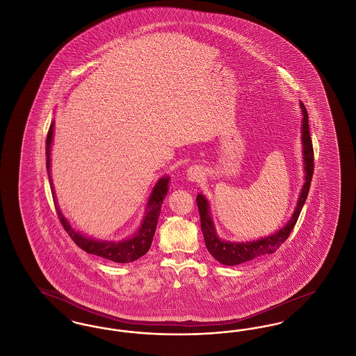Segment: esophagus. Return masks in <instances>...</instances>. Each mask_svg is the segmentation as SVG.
Instances as JSON below:
<instances>
[{
  "label": "esophagus",
  "instance_id": "obj_1",
  "mask_svg": "<svg viewBox=\"0 0 356 356\" xmlns=\"http://www.w3.org/2000/svg\"><path fill=\"white\" fill-rule=\"evenodd\" d=\"M186 177L191 181H200L204 177L203 167L200 165H192L186 170Z\"/></svg>",
  "mask_w": 356,
  "mask_h": 356
}]
</instances>
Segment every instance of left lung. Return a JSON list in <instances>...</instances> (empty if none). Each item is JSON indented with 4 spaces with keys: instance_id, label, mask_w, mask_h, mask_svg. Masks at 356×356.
I'll list each match as a JSON object with an SVG mask.
<instances>
[{
    "instance_id": "1",
    "label": "left lung",
    "mask_w": 356,
    "mask_h": 356,
    "mask_svg": "<svg viewBox=\"0 0 356 356\" xmlns=\"http://www.w3.org/2000/svg\"><path fill=\"white\" fill-rule=\"evenodd\" d=\"M300 108L303 112V124H302V143H303V159H305V183L298 205L292 213V218L288 220L287 224L275 232L271 236L261 237L256 241H245V243H231L224 241L218 236L213 221L209 215V204L203 195H197L196 203L199 207L200 213V222H202V232H203L205 247L208 252L212 254L218 261L224 266H237L250 260H254L263 254H273L277 248L287 240L291 231L293 229L296 221L299 219L300 211L305 205L308 191L311 186V180L314 175V148L312 140L309 136V125H308V113L305 109V104L300 102Z\"/></svg>"
}]
</instances>
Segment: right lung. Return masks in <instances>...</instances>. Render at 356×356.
I'll list each match as a JSON object with an SVG mask.
<instances>
[{"mask_svg": "<svg viewBox=\"0 0 356 356\" xmlns=\"http://www.w3.org/2000/svg\"><path fill=\"white\" fill-rule=\"evenodd\" d=\"M53 128L54 124H51L48 136H47V170H48V176L51 180V138H53ZM168 183H170V177H163L157 181V184L153 188L152 193L149 196L148 205H147V212L144 216V220L141 227L138 228V231L136 232L134 236L127 240H122L119 243L115 241H102V240H95L90 237L83 236L81 234L76 232L68 220L64 218V215L61 213L58 205L57 207V213L60 221L64 227V229L68 232L69 236L72 237V240L76 243V245H79L81 250H84L86 254H96L104 259H108L111 261L115 263H131L135 261L138 257L144 256L149 251L151 244H152L153 236H154V231H156V225H157V219L161 211V204L163 200L167 196L168 192ZM51 186L53 189V184ZM54 192H53V199H54ZM56 202V199H54Z\"/></svg>", "mask_w": 356, "mask_h": 356, "instance_id": "add662e5", "label": "right lung"}]
</instances>
